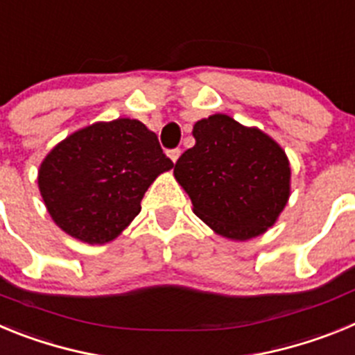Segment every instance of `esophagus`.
I'll list each match as a JSON object with an SVG mask.
<instances>
[{
	"instance_id": "obj_1",
	"label": "esophagus",
	"mask_w": 355,
	"mask_h": 355,
	"mask_svg": "<svg viewBox=\"0 0 355 355\" xmlns=\"http://www.w3.org/2000/svg\"><path fill=\"white\" fill-rule=\"evenodd\" d=\"M180 156H181V150L180 149H171V150H168V158H171L174 163L178 162V158H180Z\"/></svg>"
}]
</instances>
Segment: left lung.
Here are the masks:
<instances>
[{
  "instance_id": "1",
  "label": "left lung",
  "mask_w": 355,
  "mask_h": 355,
  "mask_svg": "<svg viewBox=\"0 0 355 355\" xmlns=\"http://www.w3.org/2000/svg\"><path fill=\"white\" fill-rule=\"evenodd\" d=\"M196 146L174 165L193 213L220 236L250 240L275 224L290 197L286 153L258 128L224 114L193 124Z\"/></svg>"
}]
</instances>
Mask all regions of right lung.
<instances>
[{
    "label": "right lung",
    "mask_w": 355,
    "mask_h": 355,
    "mask_svg": "<svg viewBox=\"0 0 355 355\" xmlns=\"http://www.w3.org/2000/svg\"><path fill=\"white\" fill-rule=\"evenodd\" d=\"M174 167L137 119L96 122L49 150L39 190L55 224L85 243H108L140 213V200Z\"/></svg>",
    "instance_id": "1"
}]
</instances>
